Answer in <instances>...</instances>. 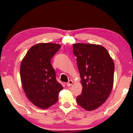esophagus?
I'll return each mask as SVG.
<instances>
[{
  "mask_svg": "<svg viewBox=\"0 0 133 133\" xmlns=\"http://www.w3.org/2000/svg\"><path fill=\"white\" fill-rule=\"evenodd\" d=\"M72 83H73V81H72V80H70V81H69L68 82L66 83V85L67 86L70 87V86H71V85H72Z\"/></svg>",
  "mask_w": 133,
  "mask_h": 133,
  "instance_id": "obj_1",
  "label": "esophagus"
}]
</instances>
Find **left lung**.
<instances>
[{"label": "left lung", "mask_w": 133, "mask_h": 133, "mask_svg": "<svg viewBox=\"0 0 133 133\" xmlns=\"http://www.w3.org/2000/svg\"><path fill=\"white\" fill-rule=\"evenodd\" d=\"M73 54L77 57L83 87L76 101L85 110H94L106 101L111 91L114 62L108 51L99 45L73 44Z\"/></svg>", "instance_id": "1"}]
</instances>
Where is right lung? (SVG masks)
Returning <instances> with one entry per match:
<instances>
[{
	"mask_svg": "<svg viewBox=\"0 0 133 133\" xmlns=\"http://www.w3.org/2000/svg\"><path fill=\"white\" fill-rule=\"evenodd\" d=\"M61 46L56 43H38L28 50L22 61V88L28 99L40 108H48L57 102L63 89L51 64V59Z\"/></svg>",
	"mask_w": 133,
	"mask_h": 133,
	"instance_id": "obj_1",
	"label": "right lung"
}]
</instances>
